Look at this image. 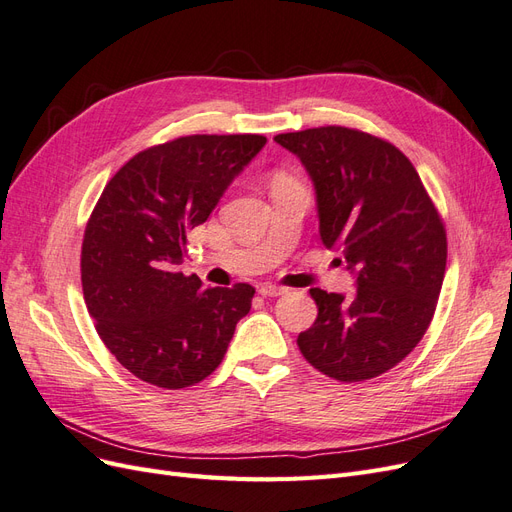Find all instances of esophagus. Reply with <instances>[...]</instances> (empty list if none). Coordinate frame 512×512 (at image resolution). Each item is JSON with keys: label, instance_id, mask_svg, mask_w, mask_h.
Returning <instances> with one entry per match:
<instances>
[{"label": "esophagus", "instance_id": "34e87169", "mask_svg": "<svg viewBox=\"0 0 512 512\" xmlns=\"http://www.w3.org/2000/svg\"><path fill=\"white\" fill-rule=\"evenodd\" d=\"M258 292L262 294V297H280V294H284L286 290H284V288H280V286L265 284V286H260V288H258Z\"/></svg>", "mask_w": 512, "mask_h": 512}]
</instances>
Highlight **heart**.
<instances>
[{
    "instance_id": "heart-1",
    "label": "heart",
    "mask_w": 512,
    "mask_h": 512,
    "mask_svg": "<svg viewBox=\"0 0 512 512\" xmlns=\"http://www.w3.org/2000/svg\"><path fill=\"white\" fill-rule=\"evenodd\" d=\"M290 177L286 175V173H275V177H273V183H280V181H288Z\"/></svg>"
}]
</instances>
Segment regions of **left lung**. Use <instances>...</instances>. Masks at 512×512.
<instances>
[{
    "instance_id": "left-lung-1",
    "label": "left lung",
    "mask_w": 512,
    "mask_h": 512,
    "mask_svg": "<svg viewBox=\"0 0 512 512\" xmlns=\"http://www.w3.org/2000/svg\"><path fill=\"white\" fill-rule=\"evenodd\" d=\"M314 181L320 239L356 275L352 297L312 288L316 322L297 339L324 376L363 382L421 342L446 271V230L412 162L367 132L324 126L277 134Z\"/></svg>"
}]
</instances>
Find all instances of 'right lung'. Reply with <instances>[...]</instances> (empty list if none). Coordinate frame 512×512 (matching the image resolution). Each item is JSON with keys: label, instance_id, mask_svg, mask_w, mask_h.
Here are the masks:
<instances>
[{"label": "right lung", "instance_id": "add662e5", "mask_svg": "<svg viewBox=\"0 0 512 512\" xmlns=\"http://www.w3.org/2000/svg\"><path fill=\"white\" fill-rule=\"evenodd\" d=\"M265 143L260 134H194L149 147L117 170L91 211L81 250L87 312L143 382L177 391L205 380L250 312V284L205 288L179 265L188 232Z\"/></svg>", "mask_w": 512, "mask_h": 512}]
</instances>
